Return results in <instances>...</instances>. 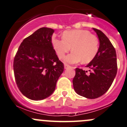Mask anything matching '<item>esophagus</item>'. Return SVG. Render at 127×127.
I'll list each match as a JSON object with an SVG mask.
<instances>
[{
	"label": "esophagus",
	"instance_id": "1",
	"mask_svg": "<svg viewBox=\"0 0 127 127\" xmlns=\"http://www.w3.org/2000/svg\"><path fill=\"white\" fill-rule=\"evenodd\" d=\"M69 67V66L68 64H64V69H67Z\"/></svg>",
	"mask_w": 127,
	"mask_h": 127
}]
</instances>
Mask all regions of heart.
Returning <instances> with one entry per match:
<instances>
[{
    "instance_id": "obj_1",
    "label": "heart",
    "mask_w": 127,
    "mask_h": 127,
    "mask_svg": "<svg viewBox=\"0 0 127 127\" xmlns=\"http://www.w3.org/2000/svg\"><path fill=\"white\" fill-rule=\"evenodd\" d=\"M52 45L60 59L63 58L72 48L73 51L64 60L66 63L71 64L90 62L99 50L97 38L85 30L66 31L63 34V39L53 38Z\"/></svg>"
}]
</instances>
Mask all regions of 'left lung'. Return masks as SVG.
I'll return each mask as SVG.
<instances>
[{
  "label": "left lung",
  "instance_id": "1",
  "mask_svg": "<svg viewBox=\"0 0 127 127\" xmlns=\"http://www.w3.org/2000/svg\"><path fill=\"white\" fill-rule=\"evenodd\" d=\"M99 40L97 53L86 66L89 73L82 69H76L72 80L74 89L79 95L87 99L102 96L111 86L117 72V55L115 48L106 35L94 28Z\"/></svg>",
  "mask_w": 127,
  "mask_h": 127
}]
</instances>
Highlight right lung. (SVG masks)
<instances>
[{
    "label": "right lung",
    "instance_id": "right-lung-1",
    "mask_svg": "<svg viewBox=\"0 0 127 127\" xmlns=\"http://www.w3.org/2000/svg\"><path fill=\"white\" fill-rule=\"evenodd\" d=\"M52 28H39L20 45L13 61L16 83L31 100L46 99L55 91L64 64L53 47Z\"/></svg>",
    "mask_w": 127,
    "mask_h": 127
}]
</instances>
